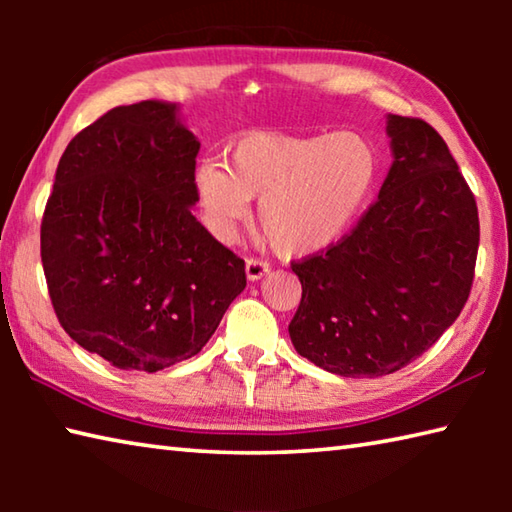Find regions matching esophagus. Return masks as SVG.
Returning a JSON list of instances; mask_svg holds the SVG:
<instances>
[{"mask_svg":"<svg viewBox=\"0 0 512 512\" xmlns=\"http://www.w3.org/2000/svg\"><path fill=\"white\" fill-rule=\"evenodd\" d=\"M268 266L264 259H257V257H248L246 259V275L248 280H259V277H264L268 273Z\"/></svg>","mask_w":512,"mask_h":512,"instance_id":"obj_1","label":"esophagus"}]
</instances>
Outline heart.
<instances>
[{"mask_svg":"<svg viewBox=\"0 0 512 512\" xmlns=\"http://www.w3.org/2000/svg\"><path fill=\"white\" fill-rule=\"evenodd\" d=\"M375 142L357 131L334 135L250 133L228 164L205 162L196 194L216 237L228 239L259 196L257 223L277 253L307 255L339 239L379 180Z\"/></svg>","mask_w":512,"mask_h":512,"instance_id":"1","label":"heart"}]
</instances>
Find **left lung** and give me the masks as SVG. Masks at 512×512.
Listing matches in <instances>:
<instances>
[{"instance_id": "obj_1", "label": "left lung", "mask_w": 512, "mask_h": 512, "mask_svg": "<svg viewBox=\"0 0 512 512\" xmlns=\"http://www.w3.org/2000/svg\"><path fill=\"white\" fill-rule=\"evenodd\" d=\"M393 167L377 201L325 250L291 262L302 284L293 348L341 377H381L427 352L474 282L479 210L443 137L388 117Z\"/></svg>"}]
</instances>
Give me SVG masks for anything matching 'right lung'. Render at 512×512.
<instances>
[{
  "instance_id": "add662e5",
  "label": "right lung",
  "mask_w": 512,
  "mask_h": 512,
  "mask_svg": "<svg viewBox=\"0 0 512 512\" xmlns=\"http://www.w3.org/2000/svg\"><path fill=\"white\" fill-rule=\"evenodd\" d=\"M196 135L176 106H117L67 144L40 225L58 323L124 370L201 352L246 287V264L192 214Z\"/></svg>"
}]
</instances>
